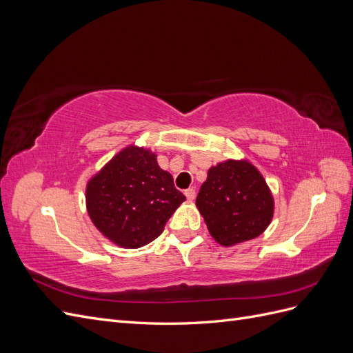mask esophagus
Listing matches in <instances>:
<instances>
[{
	"mask_svg": "<svg viewBox=\"0 0 353 353\" xmlns=\"http://www.w3.org/2000/svg\"><path fill=\"white\" fill-rule=\"evenodd\" d=\"M184 194H185V197L191 201V200H194V197H196V190L194 188H187L185 191H184Z\"/></svg>",
	"mask_w": 353,
	"mask_h": 353,
	"instance_id": "obj_1",
	"label": "esophagus"
}]
</instances>
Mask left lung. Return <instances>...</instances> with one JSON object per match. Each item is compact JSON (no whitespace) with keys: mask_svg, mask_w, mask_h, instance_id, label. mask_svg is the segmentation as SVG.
Returning <instances> with one entry per match:
<instances>
[{"mask_svg":"<svg viewBox=\"0 0 353 353\" xmlns=\"http://www.w3.org/2000/svg\"><path fill=\"white\" fill-rule=\"evenodd\" d=\"M196 205L222 245L252 240L270 225L274 201L263 176L249 162L227 160L209 169Z\"/></svg>","mask_w":353,"mask_h":353,"instance_id":"left-lung-1","label":"left lung"}]
</instances>
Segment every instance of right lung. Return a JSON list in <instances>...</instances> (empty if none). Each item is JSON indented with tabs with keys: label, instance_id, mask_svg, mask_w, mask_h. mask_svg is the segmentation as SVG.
Instances as JSON below:
<instances>
[{
	"label": "right lung",
	"instance_id": "1",
	"mask_svg": "<svg viewBox=\"0 0 353 353\" xmlns=\"http://www.w3.org/2000/svg\"><path fill=\"white\" fill-rule=\"evenodd\" d=\"M184 200L172 175L159 168L156 154L141 147H128L116 154L87 187L94 225L130 249L156 240Z\"/></svg>",
	"mask_w": 353,
	"mask_h": 353
}]
</instances>
